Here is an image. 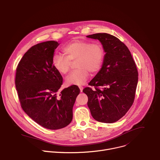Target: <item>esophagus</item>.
<instances>
[{
  "mask_svg": "<svg viewBox=\"0 0 160 160\" xmlns=\"http://www.w3.org/2000/svg\"><path fill=\"white\" fill-rule=\"evenodd\" d=\"M79 88H80V92H82V91H83V88L82 86H79Z\"/></svg>",
  "mask_w": 160,
  "mask_h": 160,
  "instance_id": "esophagus-1",
  "label": "esophagus"
}]
</instances>
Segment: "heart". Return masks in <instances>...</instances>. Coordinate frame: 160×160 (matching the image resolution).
Returning a JSON list of instances; mask_svg holds the SVG:
<instances>
[{"label": "heart", "mask_w": 160, "mask_h": 160, "mask_svg": "<svg viewBox=\"0 0 160 160\" xmlns=\"http://www.w3.org/2000/svg\"><path fill=\"white\" fill-rule=\"evenodd\" d=\"M64 55L56 54L52 58L53 68L61 74H66L71 68V62L75 60L77 69L66 77L68 85H83L89 77V71L95 73L102 66L105 51L99 42L75 40L62 49Z\"/></svg>", "instance_id": "heart-1"}]
</instances>
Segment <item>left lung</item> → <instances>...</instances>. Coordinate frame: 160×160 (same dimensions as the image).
I'll list each match as a JSON object with an SVG mask.
<instances>
[{
	"mask_svg": "<svg viewBox=\"0 0 160 160\" xmlns=\"http://www.w3.org/2000/svg\"><path fill=\"white\" fill-rule=\"evenodd\" d=\"M98 39L105 52L101 69L90 82L95 90H83L88 105L97 121L113 123L119 120L132 106L138 83V71L128 47L118 38L107 33L87 36Z\"/></svg>",
	"mask_w": 160,
	"mask_h": 160,
	"instance_id": "8db88e82",
	"label": "left lung"
}]
</instances>
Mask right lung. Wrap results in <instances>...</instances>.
I'll use <instances>...</instances> for the list:
<instances>
[{"label":"right lung","instance_id":"add662e5","mask_svg":"<svg viewBox=\"0 0 160 160\" xmlns=\"http://www.w3.org/2000/svg\"><path fill=\"white\" fill-rule=\"evenodd\" d=\"M57 41H48L32 47L17 68L15 85L21 107L43 128L59 129L72 119V107L80 93L77 85L59 92L62 77L52 65Z\"/></svg>","mask_w":160,"mask_h":160}]
</instances>
